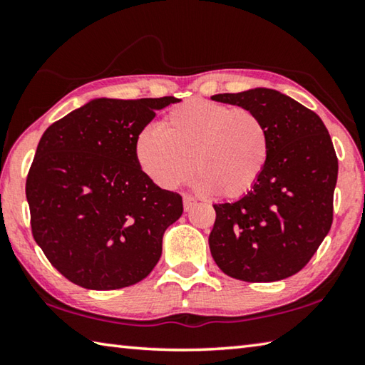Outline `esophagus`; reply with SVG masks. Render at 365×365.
Segmentation results:
<instances>
[{"mask_svg": "<svg viewBox=\"0 0 365 365\" xmlns=\"http://www.w3.org/2000/svg\"><path fill=\"white\" fill-rule=\"evenodd\" d=\"M196 205V200L193 196H183V209L185 211H190L191 207H193Z\"/></svg>", "mask_w": 365, "mask_h": 365, "instance_id": "1", "label": "esophagus"}]
</instances>
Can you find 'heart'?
I'll return each instance as SVG.
<instances>
[{
    "label": "heart",
    "mask_w": 365,
    "mask_h": 365,
    "mask_svg": "<svg viewBox=\"0 0 365 365\" xmlns=\"http://www.w3.org/2000/svg\"><path fill=\"white\" fill-rule=\"evenodd\" d=\"M269 153L270 138L261 117L205 98L178 104L160 128L145 127L135 138L138 168L159 188L180 187L195 170L197 188L225 200H238L256 187Z\"/></svg>",
    "instance_id": "heart-1"
}]
</instances>
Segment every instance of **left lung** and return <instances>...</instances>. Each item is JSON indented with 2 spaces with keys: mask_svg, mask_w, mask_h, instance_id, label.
Listing matches in <instances>:
<instances>
[{
  "mask_svg": "<svg viewBox=\"0 0 365 365\" xmlns=\"http://www.w3.org/2000/svg\"><path fill=\"white\" fill-rule=\"evenodd\" d=\"M211 98L252 110L270 138L267 165L256 187L242 200L214 205L211 255L233 279H288L311 261L333 222L338 159L329 130L314 110L277 90Z\"/></svg>",
  "mask_w": 365,
  "mask_h": 365,
  "instance_id": "left-lung-1",
  "label": "left lung"
}]
</instances>
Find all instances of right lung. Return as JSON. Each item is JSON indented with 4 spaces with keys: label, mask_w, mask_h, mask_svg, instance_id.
<instances>
[{
    "label": "right lung",
    "mask_w": 365,
    "mask_h": 365,
    "mask_svg": "<svg viewBox=\"0 0 365 365\" xmlns=\"http://www.w3.org/2000/svg\"><path fill=\"white\" fill-rule=\"evenodd\" d=\"M177 101L98 98L43 133L26 183L30 225L48 261L76 285L125 288L158 264L183 202L140 170L135 138Z\"/></svg>",
    "instance_id": "add662e5"
}]
</instances>
